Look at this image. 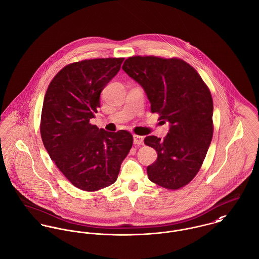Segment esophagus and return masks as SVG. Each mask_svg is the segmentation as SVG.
<instances>
[{"label":"esophagus","mask_w":259,"mask_h":259,"mask_svg":"<svg viewBox=\"0 0 259 259\" xmlns=\"http://www.w3.org/2000/svg\"><path fill=\"white\" fill-rule=\"evenodd\" d=\"M134 144H135V145H139V146L144 145V137L135 135V136H134Z\"/></svg>","instance_id":"esophagus-1"}]
</instances>
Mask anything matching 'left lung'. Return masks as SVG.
Returning a JSON list of instances; mask_svg holds the SVG:
<instances>
[{
	"label": "left lung",
	"mask_w": 259,
	"mask_h": 259,
	"mask_svg": "<svg viewBox=\"0 0 259 259\" xmlns=\"http://www.w3.org/2000/svg\"><path fill=\"white\" fill-rule=\"evenodd\" d=\"M122 70L145 90L151 112L169 122L161 140L148 136L145 144L157 152L148 165L150 182L168 189L187 185L198 172L213 134V102L198 73L181 59L131 57Z\"/></svg>",
	"instance_id": "1"
}]
</instances>
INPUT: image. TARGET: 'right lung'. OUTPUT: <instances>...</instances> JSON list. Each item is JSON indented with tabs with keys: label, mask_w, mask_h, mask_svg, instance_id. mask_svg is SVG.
Instances as JSON below:
<instances>
[{
	"label": "right lung",
	"mask_w": 259,
	"mask_h": 259,
	"mask_svg": "<svg viewBox=\"0 0 259 259\" xmlns=\"http://www.w3.org/2000/svg\"><path fill=\"white\" fill-rule=\"evenodd\" d=\"M123 58L84 60L55 75L44 99L40 136L50 157L75 187L96 191L112 185L133 146L126 131L110 133L90 123L102 91Z\"/></svg>",
	"instance_id": "right-lung-1"
}]
</instances>
